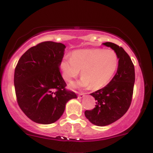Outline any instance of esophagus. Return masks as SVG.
<instances>
[{"instance_id": "obj_1", "label": "esophagus", "mask_w": 153, "mask_h": 153, "mask_svg": "<svg viewBox=\"0 0 153 153\" xmlns=\"http://www.w3.org/2000/svg\"><path fill=\"white\" fill-rule=\"evenodd\" d=\"M85 95L84 94H82V93H79L78 95V99H82V98H84Z\"/></svg>"}]
</instances>
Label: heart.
<instances>
[{
    "instance_id": "heart-1",
    "label": "heart",
    "mask_w": 153,
    "mask_h": 153,
    "mask_svg": "<svg viewBox=\"0 0 153 153\" xmlns=\"http://www.w3.org/2000/svg\"><path fill=\"white\" fill-rule=\"evenodd\" d=\"M119 65L118 54L110 49L88 48L76 50L71 58L65 57L60 63L62 78L68 82L75 79L82 70V77L70 88L99 89L108 84Z\"/></svg>"
}]
</instances>
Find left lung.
<instances>
[{
  "label": "left lung",
  "mask_w": 153,
  "mask_h": 153,
  "mask_svg": "<svg viewBox=\"0 0 153 153\" xmlns=\"http://www.w3.org/2000/svg\"><path fill=\"white\" fill-rule=\"evenodd\" d=\"M102 45L111 48L119 57L116 74L104 88L90 95L96 100L95 107L86 110L85 115L90 123L105 126L115 123L129 108L135 83V68L128 54L122 47L111 42Z\"/></svg>",
  "instance_id": "1"
}]
</instances>
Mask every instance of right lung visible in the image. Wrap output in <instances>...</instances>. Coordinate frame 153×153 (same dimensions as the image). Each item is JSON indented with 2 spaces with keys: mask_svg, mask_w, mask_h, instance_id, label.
<instances>
[{
  "mask_svg": "<svg viewBox=\"0 0 153 153\" xmlns=\"http://www.w3.org/2000/svg\"><path fill=\"white\" fill-rule=\"evenodd\" d=\"M65 45L45 42L30 48L21 57L14 77L17 100L30 120L48 125L60 119L66 103L77 99L65 89L60 71Z\"/></svg>",
  "mask_w": 153,
  "mask_h": 153,
  "instance_id": "add662e5",
  "label": "right lung"
}]
</instances>
